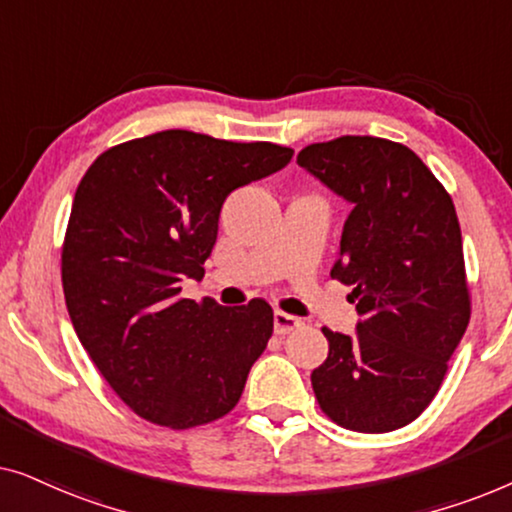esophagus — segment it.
Returning a JSON list of instances; mask_svg holds the SVG:
<instances>
[{
  "mask_svg": "<svg viewBox=\"0 0 512 512\" xmlns=\"http://www.w3.org/2000/svg\"><path fill=\"white\" fill-rule=\"evenodd\" d=\"M298 328H303V319L291 317V314H286L282 310L275 312V333L277 335H289L293 331H298Z\"/></svg>",
  "mask_w": 512,
  "mask_h": 512,
  "instance_id": "obj_1",
  "label": "esophagus"
}]
</instances>
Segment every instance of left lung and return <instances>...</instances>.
<instances>
[{
    "label": "left lung",
    "mask_w": 512,
    "mask_h": 512,
    "mask_svg": "<svg viewBox=\"0 0 512 512\" xmlns=\"http://www.w3.org/2000/svg\"><path fill=\"white\" fill-rule=\"evenodd\" d=\"M298 165L354 205L331 277L352 286L356 335L321 328L319 408L342 429L387 433L436 398L471 319L457 209L422 158L382 137L305 146Z\"/></svg>",
    "instance_id": "1"
}]
</instances>
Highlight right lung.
I'll use <instances>...</instances> for the list:
<instances>
[{"label": "right lung", "mask_w": 512, "mask_h": 512, "mask_svg": "<svg viewBox=\"0 0 512 512\" xmlns=\"http://www.w3.org/2000/svg\"><path fill=\"white\" fill-rule=\"evenodd\" d=\"M272 142L163 130L95 158L62 242V291L83 349L128 408L184 431L226 417L272 335L261 298L223 307L181 296L205 275L223 200L282 170Z\"/></svg>", "instance_id": "add662e5"}]
</instances>
